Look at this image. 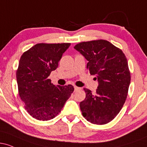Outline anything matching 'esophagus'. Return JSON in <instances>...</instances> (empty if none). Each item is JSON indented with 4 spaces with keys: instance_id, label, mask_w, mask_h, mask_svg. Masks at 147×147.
Returning <instances> with one entry per match:
<instances>
[{
    "instance_id": "obj_1",
    "label": "esophagus",
    "mask_w": 147,
    "mask_h": 147,
    "mask_svg": "<svg viewBox=\"0 0 147 147\" xmlns=\"http://www.w3.org/2000/svg\"><path fill=\"white\" fill-rule=\"evenodd\" d=\"M74 88H75V91H77V90H79V89H80V88L77 87V86H74Z\"/></svg>"
}]
</instances>
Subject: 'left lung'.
<instances>
[{"label":"left lung","mask_w":147,"mask_h":147,"mask_svg":"<svg viewBox=\"0 0 147 147\" xmlns=\"http://www.w3.org/2000/svg\"><path fill=\"white\" fill-rule=\"evenodd\" d=\"M74 48L88 60L87 69L99 83L95 95L84 88L86 98L79 104L82 115L92 124H107L117 115L127 97L131 72L126 57L106 40L82 42Z\"/></svg>","instance_id":"left-lung-1"}]
</instances>
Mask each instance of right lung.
I'll return each instance as SVG.
<instances>
[{"label":"right lung","instance_id":"1","mask_svg":"<svg viewBox=\"0 0 147 147\" xmlns=\"http://www.w3.org/2000/svg\"><path fill=\"white\" fill-rule=\"evenodd\" d=\"M70 45V43H37L21 55L16 74L18 94L25 110L38 120L56 117L73 92L70 84L56 86L48 79Z\"/></svg>","mask_w":147,"mask_h":147}]
</instances>
